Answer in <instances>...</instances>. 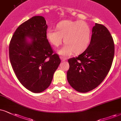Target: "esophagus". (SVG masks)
I'll list each match as a JSON object with an SVG mask.
<instances>
[{
  "instance_id": "34e87169",
  "label": "esophagus",
  "mask_w": 121,
  "mask_h": 121,
  "mask_svg": "<svg viewBox=\"0 0 121 121\" xmlns=\"http://www.w3.org/2000/svg\"><path fill=\"white\" fill-rule=\"evenodd\" d=\"M60 59H61V60H62V61H65V60H67L66 59V58H65V57H63V56H60Z\"/></svg>"
}]
</instances>
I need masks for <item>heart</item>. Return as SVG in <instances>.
Returning a JSON list of instances; mask_svg holds the SVG:
<instances>
[{"label": "heart", "mask_w": 121, "mask_h": 121, "mask_svg": "<svg viewBox=\"0 0 121 121\" xmlns=\"http://www.w3.org/2000/svg\"><path fill=\"white\" fill-rule=\"evenodd\" d=\"M56 30L49 29L47 38L56 47H59L63 41L65 45L58 51L60 54L68 56L73 52L80 53L87 49L90 42L91 29L84 21L65 20L58 23Z\"/></svg>", "instance_id": "obj_1"}]
</instances>
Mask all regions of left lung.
<instances>
[{
    "mask_svg": "<svg viewBox=\"0 0 121 121\" xmlns=\"http://www.w3.org/2000/svg\"><path fill=\"white\" fill-rule=\"evenodd\" d=\"M114 55L112 36L104 25L95 23L90 43L82 53L68 59V82L74 90L86 92L102 82L111 69Z\"/></svg>",
    "mask_w": 121,
    "mask_h": 121,
    "instance_id": "8db88e82",
    "label": "left lung"
}]
</instances>
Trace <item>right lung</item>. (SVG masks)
Here are the masks:
<instances>
[{
	"label": "right lung",
	"mask_w": 121,
	"mask_h": 121,
	"mask_svg": "<svg viewBox=\"0 0 121 121\" xmlns=\"http://www.w3.org/2000/svg\"><path fill=\"white\" fill-rule=\"evenodd\" d=\"M48 26L42 16H34L19 25L10 40L9 56L20 83L39 93L49 87L60 59L47 38ZM27 37L32 39L31 42Z\"/></svg>",
	"instance_id": "obj_1"
}]
</instances>
